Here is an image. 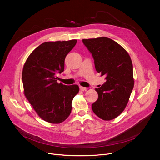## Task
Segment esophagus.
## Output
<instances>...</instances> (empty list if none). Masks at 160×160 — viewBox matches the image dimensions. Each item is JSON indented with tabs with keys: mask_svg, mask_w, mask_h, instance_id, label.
<instances>
[{
	"mask_svg": "<svg viewBox=\"0 0 160 160\" xmlns=\"http://www.w3.org/2000/svg\"><path fill=\"white\" fill-rule=\"evenodd\" d=\"M80 89L82 91H86L87 88H84V87H82V86H80Z\"/></svg>",
	"mask_w": 160,
	"mask_h": 160,
	"instance_id": "1",
	"label": "esophagus"
}]
</instances>
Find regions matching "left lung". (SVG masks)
Wrapping results in <instances>:
<instances>
[{"label": "left lung", "instance_id": "8db88e82", "mask_svg": "<svg viewBox=\"0 0 160 160\" xmlns=\"http://www.w3.org/2000/svg\"><path fill=\"white\" fill-rule=\"evenodd\" d=\"M82 42L94 60L96 70L106 82L96 88L98 99L92 105L100 119L110 121L124 111L134 87L133 64L126 50L115 41L101 37Z\"/></svg>", "mask_w": 160, "mask_h": 160}]
</instances>
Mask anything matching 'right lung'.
<instances>
[{
    "mask_svg": "<svg viewBox=\"0 0 160 160\" xmlns=\"http://www.w3.org/2000/svg\"><path fill=\"white\" fill-rule=\"evenodd\" d=\"M77 41H49L42 43L28 57L22 71L24 94L42 119L52 124L64 121L71 113L77 85H66L57 82L64 69L68 53Z\"/></svg>",
    "mask_w": 160,
    "mask_h": 160,
    "instance_id": "obj_1",
    "label": "right lung"
}]
</instances>
